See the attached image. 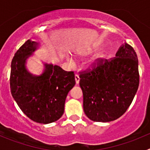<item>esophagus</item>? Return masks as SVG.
<instances>
[{"instance_id": "obj_1", "label": "esophagus", "mask_w": 150, "mask_h": 150, "mask_svg": "<svg viewBox=\"0 0 150 150\" xmlns=\"http://www.w3.org/2000/svg\"><path fill=\"white\" fill-rule=\"evenodd\" d=\"M75 80H76V84H78L79 83V76L77 74H75Z\"/></svg>"}]
</instances>
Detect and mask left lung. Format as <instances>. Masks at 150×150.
I'll use <instances>...</instances> for the list:
<instances>
[{"label": "left lung", "instance_id": "1", "mask_svg": "<svg viewBox=\"0 0 150 150\" xmlns=\"http://www.w3.org/2000/svg\"><path fill=\"white\" fill-rule=\"evenodd\" d=\"M83 110L94 122L117 120L126 112L139 86L138 59L125 43L112 59H97L91 68L79 72Z\"/></svg>", "mask_w": 150, "mask_h": 150}]
</instances>
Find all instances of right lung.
<instances>
[{"label": "right lung", "mask_w": 150, "mask_h": 150, "mask_svg": "<svg viewBox=\"0 0 150 150\" xmlns=\"http://www.w3.org/2000/svg\"><path fill=\"white\" fill-rule=\"evenodd\" d=\"M38 45L28 40L15 53L11 62L10 90L19 108L29 119L48 124L62 117L66 97L76 81L74 71L47 64L40 76L30 74L25 67L26 60Z\"/></svg>", "instance_id": "1"}]
</instances>
